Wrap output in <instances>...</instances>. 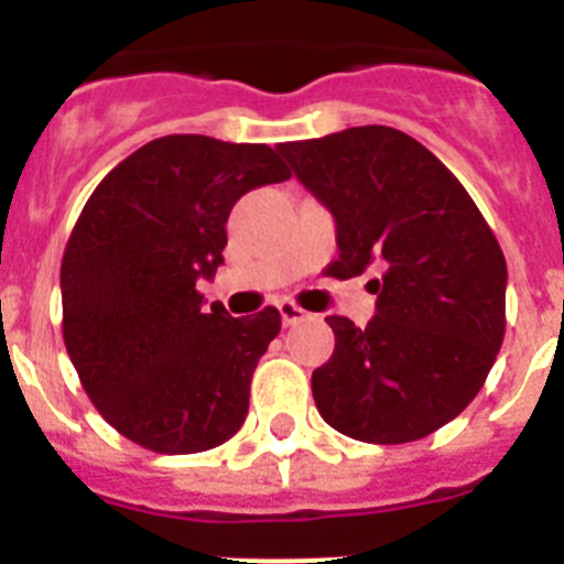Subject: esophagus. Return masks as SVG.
Here are the masks:
<instances>
[{
	"label": "esophagus",
	"instance_id": "34e87169",
	"mask_svg": "<svg viewBox=\"0 0 564 564\" xmlns=\"http://www.w3.org/2000/svg\"><path fill=\"white\" fill-rule=\"evenodd\" d=\"M279 316H282V322H285V327H291V325H299V322H302V318L307 316V311H302V307L296 305V302H279Z\"/></svg>",
	"mask_w": 564,
	"mask_h": 564
}]
</instances>
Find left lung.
Masks as SVG:
<instances>
[{
    "label": "left lung",
    "mask_w": 564,
    "mask_h": 564,
    "mask_svg": "<svg viewBox=\"0 0 564 564\" xmlns=\"http://www.w3.org/2000/svg\"><path fill=\"white\" fill-rule=\"evenodd\" d=\"M302 186L330 208V276L381 271L367 327L327 316L336 350L313 370L318 415L364 443H410L460 415L506 336V257L480 208L401 129L352 127L279 143Z\"/></svg>",
    "instance_id": "1"
}]
</instances>
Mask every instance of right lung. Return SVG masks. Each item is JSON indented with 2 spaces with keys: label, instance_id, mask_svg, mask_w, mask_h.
<instances>
[{
  "label": "right lung",
  "instance_id": "right-lung-1",
  "mask_svg": "<svg viewBox=\"0 0 564 564\" xmlns=\"http://www.w3.org/2000/svg\"><path fill=\"white\" fill-rule=\"evenodd\" d=\"M291 177L276 149L206 134L149 141L98 183L62 259V333L89 401L132 443L194 455L237 435L282 316L203 307L246 192Z\"/></svg>",
  "mask_w": 564,
  "mask_h": 564
}]
</instances>
